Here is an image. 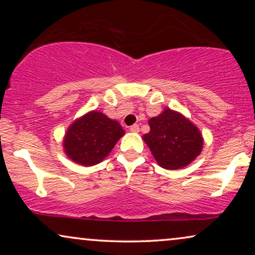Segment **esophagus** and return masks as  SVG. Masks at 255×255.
Here are the masks:
<instances>
[{"label":"esophagus","mask_w":255,"mask_h":255,"mask_svg":"<svg viewBox=\"0 0 255 255\" xmlns=\"http://www.w3.org/2000/svg\"><path fill=\"white\" fill-rule=\"evenodd\" d=\"M130 131L133 132V133H138V132H139V125L133 124L132 127H130Z\"/></svg>","instance_id":"1"}]
</instances>
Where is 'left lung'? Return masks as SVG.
<instances>
[{"instance_id": "1", "label": "left lung", "mask_w": 255, "mask_h": 255, "mask_svg": "<svg viewBox=\"0 0 255 255\" xmlns=\"http://www.w3.org/2000/svg\"><path fill=\"white\" fill-rule=\"evenodd\" d=\"M148 125L151 130L142 139L162 168H184L201 154L204 139L200 128L179 111L165 108L149 118Z\"/></svg>"}]
</instances>
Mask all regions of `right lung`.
Segmentation results:
<instances>
[{
    "instance_id": "1",
    "label": "right lung",
    "mask_w": 255,
    "mask_h": 255,
    "mask_svg": "<svg viewBox=\"0 0 255 255\" xmlns=\"http://www.w3.org/2000/svg\"><path fill=\"white\" fill-rule=\"evenodd\" d=\"M124 134L117 121L99 110H92L69 125L62 146L72 161L89 167L102 162Z\"/></svg>"
}]
</instances>
